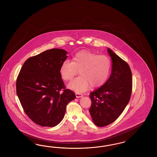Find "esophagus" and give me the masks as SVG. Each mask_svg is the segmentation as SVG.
Listing matches in <instances>:
<instances>
[{"mask_svg": "<svg viewBox=\"0 0 157 157\" xmlns=\"http://www.w3.org/2000/svg\"><path fill=\"white\" fill-rule=\"evenodd\" d=\"M75 95L76 98H82V97L83 96V95H82V94H80V93H76Z\"/></svg>", "mask_w": 157, "mask_h": 157, "instance_id": "1", "label": "esophagus"}]
</instances>
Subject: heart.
Segmentation results:
<instances>
[{"label": "heart", "mask_w": 157, "mask_h": 157, "mask_svg": "<svg viewBox=\"0 0 157 157\" xmlns=\"http://www.w3.org/2000/svg\"><path fill=\"white\" fill-rule=\"evenodd\" d=\"M111 66V60L107 56L82 50L74 56L72 61H63L59 73L64 81H69L79 71L80 76L71 82L68 87L81 93L85 92L90 85L92 87L103 85L108 78Z\"/></svg>", "instance_id": "1"}]
</instances>
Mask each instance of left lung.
<instances>
[{
	"label": "left lung",
	"mask_w": 157,
	"mask_h": 157,
	"mask_svg": "<svg viewBox=\"0 0 157 157\" xmlns=\"http://www.w3.org/2000/svg\"><path fill=\"white\" fill-rule=\"evenodd\" d=\"M111 74L100 88L89 96L92 104L89 113L94 124L99 127L114 122L128 105L132 90V75L129 66L111 49Z\"/></svg>",
	"instance_id": "left-lung-1"
}]
</instances>
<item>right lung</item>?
Instances as JSON below:
<instances>
[{
    "label": "right lung",
    "instance_id": "1",
    "mask_svg": "<svg viewBox=\"0 0 157 157\" xmlns=\"http://www.w3.org/2000/svg\"><path fill=\"white\" fill-rule=\"evenodd\" d=\"M63 49L44 51L27 59L17 79V94L28 117L42 126L54 127L63 120L67 104L75 98L66 89L59 73L67 58Z\"/></svg>",
    "mask_w": 157,
    "mask_h": 157
}]
</instances>
